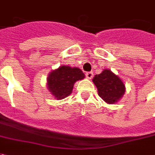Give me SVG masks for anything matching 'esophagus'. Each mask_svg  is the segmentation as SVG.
Wrapping results in <instances>:
<instances>
[{"instance_id":"obj_1","label":"esophagus","mask_w":155,"mask_h":155,"mask_svg":"<svg viewBox=\"0 0 155 155\" xmlns=\"http://www.w3.org/2000/svg\"><path fill=\"white\" fill-rule=\"evenodd\" d=\"M85 75H86V77H87L88 79H91V78H93V76H94V73H93L92 71H91V72H87V73L85 74Z\"/></svg>"}]
</instances>
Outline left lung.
I'll list each match as a JSON object with an SVG mask.
<instances>
[{
  "instance_id": "obj_1",
  "label": "left lung",
  "mask_w": 155,
  "mask_h": 155,
  "mask_svg": "<svg viewBox=\"0 0 155 155\" xmlns=\"http://www.w3.org/2000/svg\"><path fill=\"white\" fill-rule=\"evenodd\" d=\"M98 89L99 96L108 104H114L125 92L124 84L117 75L110 70H104L93 79Z\"/></svg>"
}]
</instances>
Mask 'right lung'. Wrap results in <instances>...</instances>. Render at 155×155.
I'll return each mask as SVG.
<instances>
[{"label": "right lung", "mask_w": 155, "mask_h": 155, "mask_svg": "<svg viewBox=\"0 0 155 155\" xmlns=\"http://www.w3.org/2000/svg\"><path fill=\"white\" fill-rule=\"evenodd\" d=\"M84 78V74L79 68L62 65L49 74L48 89L57 100H62L72 93L74 83Z\"/></svg>", "instance_id": "1"}]
</instances>
